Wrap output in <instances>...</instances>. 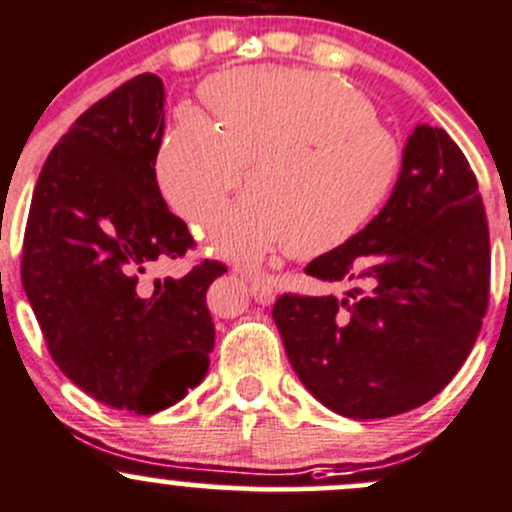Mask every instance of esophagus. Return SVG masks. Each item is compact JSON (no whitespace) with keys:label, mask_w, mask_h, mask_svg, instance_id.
<instances>
[{"label":"esophagus","mask_w":512,"mask_h":512,"mask_svg":"<svg viewBox=\"0 0 512 512\" xmlns=\"http://www.w3.org/2000/svg\"><path fill=\"white\" fill-rule=\"evenodd\" d=\"M239 273H241V276L246 278V281H249L251 298H254L256 303H261V305L273 303V298H276V291H273V286H271V283L266 281V278L256 276V273L246 271V268H239Z\"/></svg>","instance_id":"1"}]
</instances>
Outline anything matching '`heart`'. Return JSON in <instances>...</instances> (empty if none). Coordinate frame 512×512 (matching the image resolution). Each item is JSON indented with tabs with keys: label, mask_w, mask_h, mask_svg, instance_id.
Masks as SVG:
<instances>
[{
	"label": "heart",
	"mask_w": 512,
	"mask_h": 512,
	"mask_svg": "<svg viewBox=\"0 0 512 512\" xmlns=\"http://www.w3.org/2000/svg\"><path fill=\"white\" fill-rule=\"evenodd\" d=\"M214 123L179 108L162 135L155 179L167 207L202 224L244 179L251 192L207 226L221 256L256 261L291 246L320 256L370 226L397 189L404 150L370 98L330 73L236 68L209 78Z\"/></svg>",
	"instance_id": "heart-1"
}]
</instances>
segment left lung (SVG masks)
<instances>
[{
    "label": "left lung",
    "mask_w": 512,
    "mask_h": 512,
    "mask_svg": "<svg viewBox=\"0 0 512 512\" xmlns=\"http://www.w3.org/2000/svg\"><path fill=\"white\" fill-rule=\"evenodd\" d=\"M305 273L350 283L345 298L283 293L273 305L288 360L318 402L387 419L436 397L466 362L491 291L486 209L449 133L419 125L382 212Z\"/></svg>",
    "instance_id": "obj_1"
}]
</instances>
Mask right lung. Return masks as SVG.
<instances>
[{"mask_svg": "<svg viewBox=\"0 0 512 512\" xmlns=\"http://www.w3.org/2000/svg\"><path fill=\"white\" fill-rule=\"evenodd\" d=\"M165 86L130 78L93 103L41 167L21 249V283L46 347L88 397L135 414L177 404L209 370L207 288L226 273L199 261L182 278L157 263L194 249L155 179Z\"/></svg>", "mask_w": 512, "mask_h": 512, "instance_id": "right-lung-1", "label": "right lung"}]
</instances>
